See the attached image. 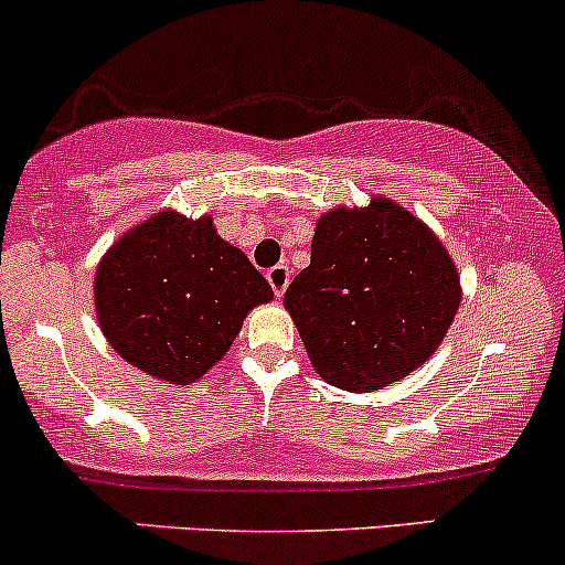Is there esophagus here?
Segmentation results:
<instances>
[{"label":"esophagus","instance_id":"34e87169","mask_svg":"<svg viewBox=\"0 0 565 565\" xmlns=\"http://www.w3.org/2000/svg\"><path fill=\"white\" fill-rule=\"evenodd\" d=\"M266 280H269L271 290H275V296H282L285 288H288V282H290V269H288V266H282V264L271 266V269L266 271Z\"/></svg>","mask_w":565,"mask_h":565}]
</instances>
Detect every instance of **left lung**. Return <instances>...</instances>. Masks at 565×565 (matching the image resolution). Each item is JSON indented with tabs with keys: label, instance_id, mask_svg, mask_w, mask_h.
Listing matches in <instances>:
<instances>
[{
	"label": "left lung",
	"instance_id": "8db88e82",
	"mask_svg": "<svg viewBox=\"0 0 565 565\" xmlns=\"http://www.w3.org/2000/svg\"><path fill=\"white\" fill-rule=\"evenodd\" d=\"M309 363L328 384L373 392L414 373L446 339L461 303L440 237L395 200L317 218L312 262L285 290Z\"/></svg>",
	"mask_w": 565,
	"mask_h": 565
}]
</instances>
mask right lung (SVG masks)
Listing matches in <instances>:
<instances>
[{"instance_id": "add662e5", "label": "right lung", "mask_w": 565, "mask_h": 565, "mask_svg": "<svg viewBox=\"0 0 565 565\" xmlns=\"http://www.w3.org/2000/svg\"><path fill=\"white\" fill-rule=\"evenodd\" d=\"M271 288L211 215L151 213L95 266V317L111 350L138 371L192 384L230 352Z\"/></svg>"}]
</instances>
